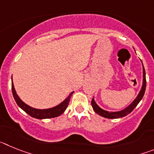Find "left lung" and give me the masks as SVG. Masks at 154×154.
Here are the masks:
<instances>
[{"mask_svg": "<svg viewBox=\"0 0 154 154\" xmlns=\"http://www.w3.org/2000/svg\"><path fill=\"white\" fill-rule=\"evenodd\" d=\"M143 65V63H142ZM146 73H145V69H144L143 65V84L142 87H141L140 91L139 92L138 95L136 97V99L130 103L128 106H126V108L120 110V111H115V112H109V111H106V110L100 108L97 105V103L95 102V99L94 98H92V106L93 110L97 114H99V116H101L103 117L108 118V119H118V118L123 117V116H126V115H128L129 113L133 111L135 107L137 106L138 103L140 102L141 99H143L144 96V93H145V90H146Z\"/></svg>", "mask_w": 154, "mask_h": 154, "instance_id": "left-lung-1", "label": "left lung"}]
</instances>
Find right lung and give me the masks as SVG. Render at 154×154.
I'll list each match as a JSON object with an SVG mask.
<instances>
[{
    "mask_svg": "<svg viewBox=\"0 0 154 154\" xmlns=\"http://www.w3.org/2000/svg\"><path fill=\"white\" fill-rule=\"evenodd\" d=\"M11 88L13 96L14 98V100H15L17 106H18L21 109L24 110L26 113H28V115L31 116V117L38 119H49V118L57 117L58 116L62 115V114L65 112V110L66 109V108L68 107V105H69V101H70L71 96H72V95L73 92H71L69 95V96H68L65 100H63L62 103H59V104L57 105V106H55L48 109H35L33 108V107L27 105L26 103H24V102L20 99V97L17 96V92H16L14 86L13 80H12Z\"/></svg>",
    "mask_w": 154,
    "mask_h": 154,
    "instance_id": "right-lung-1",
    "label": "right lung"
}]
</instances>
